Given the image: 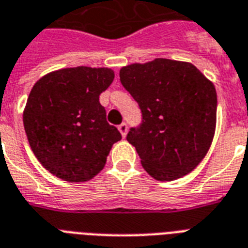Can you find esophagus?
<instances>
[{"label": "esophagus", "instance_id": "34e87169", "mask_svg": "<svg viewBox=\"0 0 248 248\" xmlns=\"http://www.w3.org/2000/svg\"><path fill=\"white\" fill-rule=\"evenodd\" d=\"M118 130H120L121 135L124 136V138L127 135V124H121L120 126H118Z\"/></svg>", "mask_w": 248, "mask_h": 248}]
</instances>
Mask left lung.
<instances>
[{"mask_svg":"<svg viewBox=\"0 0 248 248\" xmlns=\"http://www.w3.org/2000/svg\"><path fill=\"white\" fill-rule=\"evenodd\" d=\"M120 79L143 114V124L131 128L126 139L144 170L159 181L193 171L215 135L214 83L192 63L163 58L122 67Z\"/></svg>","mask_w":248,"mask_h":248,"instance_id":"left-lung-1","label":"left lung"}]
</instances>
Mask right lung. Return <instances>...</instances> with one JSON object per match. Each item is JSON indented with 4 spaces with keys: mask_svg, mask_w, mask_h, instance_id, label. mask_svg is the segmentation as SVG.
<instances>
[{
    "mask_svg": "<svg viewBox=\"0 0 248 248\" xmlns=\"http://www.w3.org/2000/svg\"><path fill=\"white\" fill-rule=\"evenodd\" d=\"M114 79L110 68H64L34 83L23 112L29 145L48 172L69 183L104 169L121 134L107 122L99 95Z\"/></svg>",
    "mask_w": 248,
    "mask_h": 248,
    "instance_id": "1",
    "label": "right lung"
}]
</instances>
